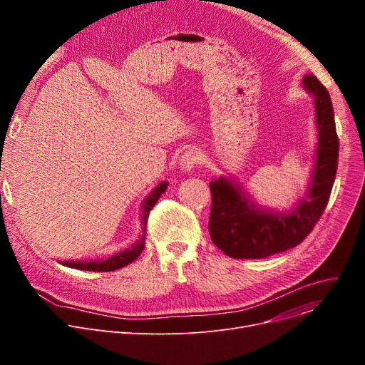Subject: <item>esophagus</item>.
<instances>
[{
  "label": "esophagus",
  "instance_id": "obj_1",
  "mask_svg": "<svg viewBox=\"0 0 365 365\" xmlns=\"http://www.w3.org/2000/svg\"><path fill=\"white\" fill-rule=\"evenodd\" d=\"M198 163H200V153L194 149L183 152V155L179 158V167L185 173L192 171Z\"/></svg>",
  "mask_w": 365,
  "mask_h": 365
}]
</instances>
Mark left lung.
<instances>
[{
  "mask_svg": "<svg viewBox=\"0 0 365 365\" xmlns=\"http://www.w3.org/2000/svg\"><path fill=\"white\" fill-rule=\"evenodd\" d=\"M302 87L314 98L317 149L304 197L290 210L262 207L232 178L210 182L212 213L208 231L217 248L234 259H263L299 245L312 231L329 202L336 179L339 139L330 94L314 75Z\"/></svg>",
  "mask_w": 365,
  "mask_h": 365,
  "instance_id": "1",
  "label": "left lung"
}]
</instances>
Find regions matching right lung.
Returning <instances> with one entry per match:
<instances>
[{
  "instance_id": "obj_1",
  "label": "right lung",
  "mask_w": 365,
  "mask_h": 365,
  "mask_svg": "<svg viewBox=\"0 0 365 365\" xmlns=\"http://www.w3.org/2000/svg\"><path fill=\"white\" fill-rule=\"evenodd\" d=\"M168 186V182H161L160 185H157L150 190V194L145 198L142 208H140V215H139V220H140V226H142V234L139 235L138 241L131 244L128 248H124V250L115 253L110 257L106 259H98V260H65L59 263H62L63 266L68 267H73V269H81V271H93V272H110L115 269H120V267L127 266L128 263L136 260L142 250L145 247V237H146V223H148V217H149V212L152 210V207L157 204V201L160 200L161 194L165 192V189Z\"/></svg>"
}]
</instances>
